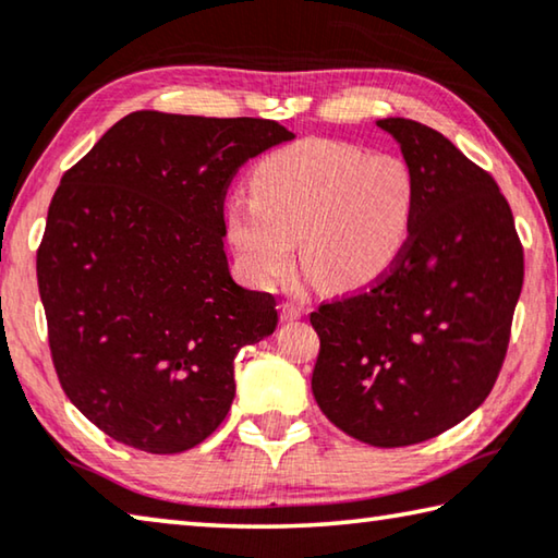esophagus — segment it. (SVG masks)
I'll return each instance as SVG.
<instances>
[{"label":"esophagus","instance_id":"esophagus-1","mask_svg":"<svg viewBox=\"0 0 558 558\" xmlns=\"http://www.w3.org/2000/svg\"><path fill=\"white\" fill-rule=\"evenodd\" d=\"M303 313H305V307L300 305V303H295V300H286V303L280 305V317L286 323L298 320V317H303Z\"/></svg>","mask_w":558,"mask_h":558}]
</instances>
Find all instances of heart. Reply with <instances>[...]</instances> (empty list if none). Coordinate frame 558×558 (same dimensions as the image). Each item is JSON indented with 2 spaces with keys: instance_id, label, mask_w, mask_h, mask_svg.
I'll return each instance as SVG.
<instances>
[{
  "instance_id": "1",
  "label": "heart",
  "mask_w": 558,
  "mask_h": 558,
  "mask_svg": "<svg viewBox=\"0 0 558 558\" xmlns=\"http://www.w3.org/2000/svg\"><path fill=\"white\" fill-rule=\"evenodd\" d=\"M414 216V183L390 154H362L311 138L265 156L251 196L223 208L226 238L243 278L272 288L298 258L325 290H355L400 258Z\"/></svg>"
}]
</instances>
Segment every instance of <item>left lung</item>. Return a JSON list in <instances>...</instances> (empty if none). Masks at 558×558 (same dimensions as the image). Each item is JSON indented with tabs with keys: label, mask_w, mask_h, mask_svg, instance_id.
Here are the masks:
<instances>
[{
	"label": "left lung",
	"mask_w": 558,
	"mask_h": 558,
	"mask_svg": "<svg viewBox=\"0 0 558 558\" xmlns=\"http://www.w3.org/2000/svg\"><path fill=\"white\" fill-rule=\"evenodd\" d=\"M414 183L410 238L373 286L311 313L313 395L344 435L407 447L462 422L497 383L524 251L497 181L439 131L379 119Z\"/></svg>",
	"instance_id": "1"
}]
</instances>
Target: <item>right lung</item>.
Instances as JSON below:
<instances>
[{"instance_id": "right-lung-1", "label": "right lung", "mask_w": 558, "mask_h": 558, "mask_svg": "<svg viewBox=\"0 0 558 558\" xmlns=\"http://www.w3.org/2000/svg\"><path fill=\"white\" fill-rule=\"evenodd\" d=\"M290 138L268 119L134 111L61 175L39 295L59 383L104 435L175 454L226 420L238 350L278 311L231 278L223 201L247 158Z\"/></svg>"}]
</instances>
